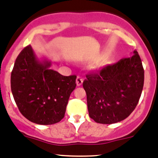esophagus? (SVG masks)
<instances>
[{
  "label": "esophagus",
  "instance_id": "1",
  "mask_svg": "<svg viewBox=\"0 0 158 158\" xmlns=\"http://www.w3.org/2000/svg\"><path fill=\"white\" fill-rule=\"evenodd\" d=\"M76 81V85H77V86L82 85V82H83V79H82V78L80 77V76H77Z\"/></svg>",
  "mask_w": 158,
  "mask_h": 158
}]
</instances>
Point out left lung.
Segmentation results:
<instances>
[{"label":"left lung","instance_id":"8db88e82","mask_svg":"<svg viewBox=\"0 0 158 158\" xmlns=\"http://www.w3.org/2000/svg\"><path fill=\"white\" fill-rule=\"evenodd\" d=\"M89 117L96 123L112 124L125 119L135 108L144 85V69L137 51L83 82Z\"/></svg>","mask_w":158,"mask_h":158}]
</instances>
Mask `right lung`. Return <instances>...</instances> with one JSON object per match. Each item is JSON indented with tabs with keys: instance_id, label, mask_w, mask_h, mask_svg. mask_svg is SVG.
<instances>
[{
	"instance_id": "obj_1",
	"label": "right lung",
	"mask_w": 158,
	"mask_h": 158,
	"mask_svg": "<svg viewBox=\"0 0 158 158\" xmlns=\"http://www.w3.org/2000/svg\"><path fill=\"white\" fill-rule=\"evenodd\" d=\"M40 61L31 45L19 53L11 73V91L21 114L31 122L51 125L64 117L76 75L64 76Z\"/></svg>"
}]
</instances>
